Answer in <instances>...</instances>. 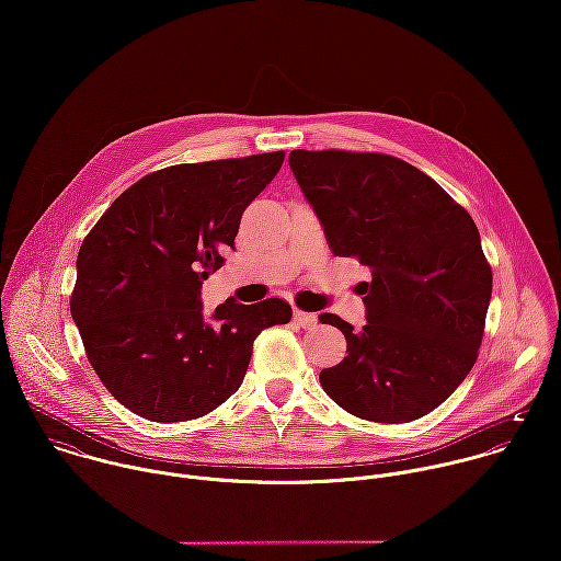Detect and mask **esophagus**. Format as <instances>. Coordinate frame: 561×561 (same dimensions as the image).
<instances>
[{
  "mask_svg": "<svg viewBox=\"0 0 561 561\" xmlns=\"http://www.w3.org/2000/svg\"><path fill=\"white\" fill-rule=\"evenodd\" d=\"M293 319H295V324L297 327H301V329H314L317 327V314H312V312H304V310H295V314H293Z\"/></svg>",
  "mask_w": 561,
  "mask_h": 561,
  "instance_id": "esophagus-1",
  "label": "esophagus"
}]
</instances>
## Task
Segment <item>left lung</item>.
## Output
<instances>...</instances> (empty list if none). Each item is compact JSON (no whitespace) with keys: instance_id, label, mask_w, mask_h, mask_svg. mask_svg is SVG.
Returning <instances> with one entry per match:
<instances>
[{"instance_id":"left-lung-1","label":"left lung","mask_w":561,"mask_h":561,"mask_svg":"<svg viewBox=\"0 0 561 561\" xmlns=\"http://www.w3.org/2000/svg\"><path fill=\"white\" fill-rule=\"evenodd\" d=\"M290 171L337 257H357L366 324L346 357L319 373L337 407L379 424L437 409L474 366L493 273L472 217L426 173L379 152L293 150Z\"/></svg>"}]
</instances>
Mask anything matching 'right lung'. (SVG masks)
I'll list each match as a JSON object with an SVG mask.
<instances>
[{"label": "right lung", "instance_id": "add662e5", "mask_svg": "<svg viewBox=\"0 0 561 561\" xmlns=\"http://www.w3.org/2000/svg\"><path fill=\"white\" fill-rule=\"evenodd\" d=\"M282 164L275 150L154 171L82 242L70 314L102 383L139 417L171 424L215 411L242 386L255 337L290 322L277 297L202 310L204 279Z\"/></svg>", "mask_w": 561, "mask_h": 561}]
</instances>
